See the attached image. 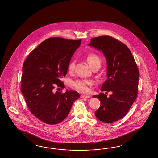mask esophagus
I'll return each mask as SVG.
<instances>
[{"mask_svg": "<svg viewBox=\"0 0 158 158\" xmlns=\"http://www.w3.org/2000/svg\"><path fill=\"white\" fill-rule=\"evenodd\" d=\"M81 97L82 98H90V96L87 94H81Z\"/></svg>", "mask_w": 158, "mask_h": 158, "instance_id": "1", "label": "esophagus"}]
</instances>
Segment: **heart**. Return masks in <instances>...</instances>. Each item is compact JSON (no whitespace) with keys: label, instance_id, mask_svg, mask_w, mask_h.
Returning a JSON list of instances; mask_svg holds the SVG:
<instances>
[{"label":"heart","instance_id":"heart-1","mask_svg":"<svg viewBox=\"0 0 158 158\" xmlns=\"http://www.w3.org/2000/svg\"><path fill=\"white\" fill-rule=\"evenodd\" d=\"M87 61L92 68L95 65H100L101 64V60L98 56L94 54H89L87 57ZM75 66V61L73 60L70 62L68 66V71L69 73L73 72ZM93 84V81L90 80H84L79 79L73 81L72 85L75 89L83 92H86L89 90V86Z\"/></svg>","mask_w":158,"mask_h":158}]
</instances>
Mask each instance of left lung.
<instances>
[{"mask_svg": "<svg viewBox=\"0 0 158 158\" xmlns=\"http://www.w3.org/2000/svg\"><path fill=\"white\" fill-rule=\"evenodd\" d=\"M89 46L101 50L107 62V80L101 88L104 93L94 95L101 101L95 112L100 121L106 123L116 122L124 117L138 95L139 72L129 48L124 44L110 36L91 39Z\"/></svg>", "mask_w": 158, "mask_h": 158, "instance_id": "1", "label": "left lung"}]
</instances>
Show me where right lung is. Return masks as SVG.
Segmentation results:
<instances>
[{
	"label": "right lung",
	"instance_id": "obj_1",
	"mask_svg": "<svg viewBox=\"0 0 158 158\" xmlns=\"http://www.w3.org/2000/svg\"><path fill=\"white\" fill-rule=\"evenodd\" d=\"M81 40L62 38L46 40L28 54L22 67L21 92L31 113L46 124L62 122L73 102L80 97L76 91L54 92L55 88H64L61 81Z\"/></svg>",
	"mask_w": 158,
	"mask_h": 158
}]
</instances>
